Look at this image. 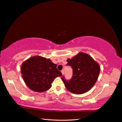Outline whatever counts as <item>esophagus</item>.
<instances>
[{
    "mask_svg": "<svg viewBox=\"0 0 122 122\" xmlns=\"http://www.w3.org/2000/svg\"><path fill=\"white\" fill-rule=\"evenodd\" d=\"M61 72L62 75H63V74H64V70H61Z\"/></svg>",
    "mask_w": 122,
    "mask_h": 122,
    "instance_id": "obj_1",
    "label": "esophagus"
}]
</instances>
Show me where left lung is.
Returning <instances> with one entry per match:
<instances>
[{"instance_id": "1", "label": "left lung", "mask_w": 122, "mask_h": 122, "mask_svg": "<svg viewBox=\"0 0 122 122\" xmlns=\"http://www.w3.org/2000/svg\"><path fill=\"white\" fill-rule=\"evenodd\" d=\"M67 66L72 69V76L69 80L61 79L66 89L72 93L82 94L88 91L96 83L100 71L99 65L90 56L80 53L67 60Z\"/></svg>"}]
</instances>
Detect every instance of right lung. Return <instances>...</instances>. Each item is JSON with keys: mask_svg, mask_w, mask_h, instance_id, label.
<instances>
[{"mask_svg": "<svg viewBox=\"0 0 122 122\" xmlns=\"http://www.w3.org/2000/svg\"><path fill=\"white\" fill-rule=\"evenodd\" d=\"M21 72L26 86L37 92L47 90L54 79L62 75L56 64L41 56L32 57L23 62Z\"/></svg>", "mask_w": 122, "mask_h": 122, "instance_id": "add662e5", "label": "right lung"}]
</instances>
